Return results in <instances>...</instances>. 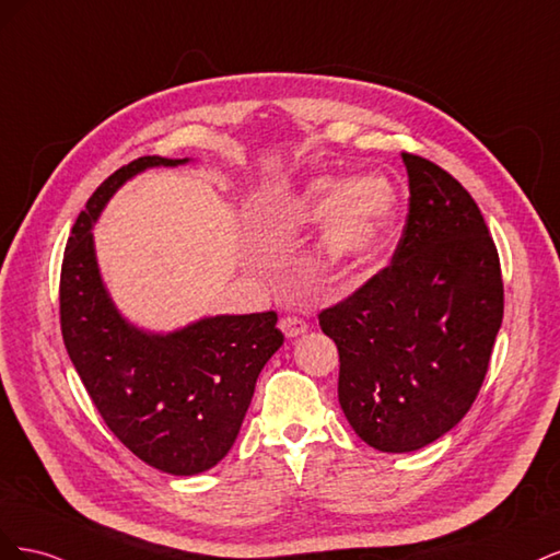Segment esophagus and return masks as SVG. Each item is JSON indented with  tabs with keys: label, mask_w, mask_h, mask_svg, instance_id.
<instances>
[{
	"label": "esophagus",
	"mask_w": 560,
	"mask_h": 560,
	"mask_svg": "<svg viewBox=\"0 0 560 560\" xmlns=\"http://www.w3.org/2000/svg\"><path fill=\"white\" fill-rule=\"evenodd\" d=\"M280 329L290 338H294V336H299V334H303V331L308 329V322L303 319V317H299V315H284L280 319Z\"/></svg>",
	"instance_id": "34e87169"
}]
</instances>
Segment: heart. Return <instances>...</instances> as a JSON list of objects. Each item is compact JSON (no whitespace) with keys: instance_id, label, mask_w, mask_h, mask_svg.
<instances>
[{"instance_id":"1","label":"heart","mask_w":560,"mask_h":560,"mask_svg":"<svg viewBox=\"0 0 560 560\" xmlns=\"http://www.w3.org/2000/svg\"><path fill=\"white\" fill-rule=\"evenodd\" d=\"M327 214L322 247L331 261H352L374 249L397 212V191L385 175H362L338 186L331 177L311 182L292 208L294 224Z\"/></svg>"}]
</instances>
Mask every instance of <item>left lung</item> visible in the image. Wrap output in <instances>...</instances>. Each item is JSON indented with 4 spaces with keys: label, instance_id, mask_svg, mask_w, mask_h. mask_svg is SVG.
Masks as SVG:
<instances>
[{
    "label": "left lung",
    "instance_id": "obj_1",
    "mask_svg": "<svg viewBox=\"0 0 560 560\" xmlns=\"http://www.w3.org/2000/svg\"><path fill=\"white\" fill-rule=\"evenodd\" d=\"M409 212L393 261L322 311L338 348V404L383 453L432 444L465 418L502 325L498 247L465 186L401 151Z\"/></svg>",
    "mask_w": 560,
    "mask_h": 560
}]
</instances>
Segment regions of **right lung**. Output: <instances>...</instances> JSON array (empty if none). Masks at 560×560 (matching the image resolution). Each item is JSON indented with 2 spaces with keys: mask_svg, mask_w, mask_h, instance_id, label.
<instances>
[{
  "mask_svg": "<svg viewBox=\"0 0 560 560\" xmlns=\"http://www.w3.org/2000/svg\"><path fill=\"white\" fill-rule=\"evenodd\" d=\"M186 161L142 156L118 167L77 217L60 268L62 341L97 413L140 460L175 477L206 471L231 451L261 369L284 341L276 311L206 317L159 336L114 308L91 226L128 177Z\"/></svg>",
  "mask_w": 560,
  "mask_h": 560,
  "instance_id": "add662e5",
  "label": "right lung"
}]
</instances>
